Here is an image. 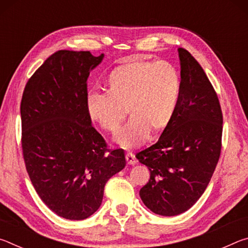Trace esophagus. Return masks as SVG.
I'll return each mask as SVG.
<instances>
[{
  "label": "esophagus",
  "instance_id": "esophagus-1",
  "mask_svg": "<svg viewBox=\"0 0 248 248\" xmlns=\"http://www.w3.org/2000/svg\"><path fill=\"white\" fill-rule=\"evenodd\" d=\"M125 161H127L129 165L137 164V159H136V157H134V155L131 152H128L127 154H125Z\"/></svg>",
  "mask_w": 248,
  "mask_h": 248
}]
</instances>
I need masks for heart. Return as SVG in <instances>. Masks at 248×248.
Returning <instances> with one entry per match:
<instances>
[{
  "instance_id": "heart-1",
  "label": "heart",
  "mask_w": 248,
  "mask_h": 248,
  "mask_svg": "<svg viewBox=\"0 0 248 248\" xmlns=\"http://www.w3.org/2000/svg\"><path fill=\"white\" fill-rule=\"evenodd\" d=\"M108 92L91 91L86 106L92 119L108 132L118 131L128 114L131 116L116 141L124 148L141 144L149 131L167 127L177 107L180 75L167 61L130 62L108 77Z\"/></svg>"
}]
</instances>
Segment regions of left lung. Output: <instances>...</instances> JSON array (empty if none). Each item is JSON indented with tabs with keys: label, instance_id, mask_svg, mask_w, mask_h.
Instances as JSON below:
<instances>
[{
	"label": "left lung",
	"instance_id": "obj_1",
	"mask_svg": "<svg viewBox=\"0 0 248 248\" xmlns=\"http://www.w3.org/2000/svg\"><path fill=\"white\" fill-rule=\"evenodd\" d=\"M180 95L156 143L137 153L150 170L140 197L151 211L173 217L194 205L211 179L222 148L223 115L217 92L186 49H178Z\"/></svg>",
	"mask_w": 248,
	"mask_h": 248
}]
</instances>
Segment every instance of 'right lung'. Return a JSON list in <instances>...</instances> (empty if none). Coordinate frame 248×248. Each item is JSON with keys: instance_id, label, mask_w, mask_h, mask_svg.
<instances>
[{"instance_id": "right-lung-1", "label": "right lung", "mask_w": 248, "mask_h": 248, "mask_svg": "<svg viewBox=\"0 0 248 248\" xmlns=\"http://www.w3.org/2000/svg\"><path fill=\"white\" fill-rule=\"evenodd\" d=\"M104 54L59 50L26 83L20 102L22 150L40 199L59 217L84 220L97 211L108 179L125 166L92 125L87 78Z\"/></svg>"}]
</instances>
